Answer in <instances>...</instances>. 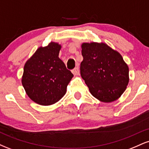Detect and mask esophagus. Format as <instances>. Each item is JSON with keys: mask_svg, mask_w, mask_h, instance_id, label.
Wrapping results in <instances>:
<instances>
[{"mask_svg": "<svg viewBox=\"0 0 149 149\" xmlns=\"http://www.w3.org/2000/svg\"><path fill=\"white\" fill-rule=\"evenodd\" d=\"M72 73H73V75H75V76H78V75H79L80 71H79V69H78V67L75 68V69L72 71Z\"/></svg>", "mask_w": 149, "mask_h": 149, "instance_id": "1", "label": "esophagus"}]
</instances>
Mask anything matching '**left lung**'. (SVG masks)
Returning <instances> with one entry per match:
<instances>
[{
    "label": "left lung",
    "mask_w": 149,
    "mask_h": 149,
    "mask_svg": "<svg viewBox=\"0 0 149 149\" xmlns=\"http://www.w3.org/2000/svg\"><path fill=\"white\" fill-rule=\"evenodd\" d=\"M80 75L93 97L109 103L120 97L129 83V68L121 54L104 42H83Z\"/></svg>",
    "instance_id": "1"
}]
</instances>
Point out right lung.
Here are the masks:
<instances>
[{
	"mask_svg": "<svg viewBox=\"0 0 149 149\" xmlns=\"http://www.w3.org/2000/svg\"><path fill=\"white\" fill-rule=\"evenodd\" d=\"M61 47L52 41L38 47L24 66L22 85L28 97L38 104L49 106L60 100L73 77L59 58Z\"/></svg>",
	"mask_w": 149,
	"mask_h": 149,
	"instance_id": "add662e5",
	"label": "right lung"
}]
</instances>
